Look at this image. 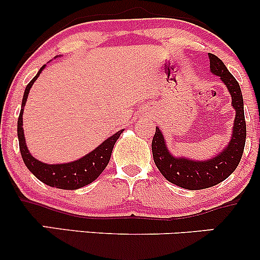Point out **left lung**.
<instances>
[{"label": "left lung", "mask_w": 260, "mask_h": 260, "mask_svg": "<svg viewBox=\"0 0 260 260\" xmlns=\"http://www.w3.org/2000/svg\"><path fill=\"white\" fill-rule=\"evenodd\" d=\"M211 72L219 76L228 86L232 96V106L236 110L234 133L228 148L208 161H192L183 157H174L166 149L165 140L156 128L151 142L154 162L164 177L176 186L189 190L213 187L229 177L240 164L246 144V120H244L243 98L236 78L217 56L209 53Z\"/></svg>", "instance_id": "8db88e82"}]
</instances>
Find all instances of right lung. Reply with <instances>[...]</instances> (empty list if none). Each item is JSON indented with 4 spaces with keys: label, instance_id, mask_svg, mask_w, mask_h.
I'll return each mask as SVG.
<instances>
[{
    "label": "right lung",
    "instance_id": "right-lung-1",
    "mask_svg": "<svg viewBox=\"0 0 260 260\" xmlns=\"http://www.w3.org/2000/svg\"><path fill=\"white\" fill-rule=\"evenodd\" d=\"M44 67L45 66L40 68L37 76L26 85L24 96H23L22 109H20L19 117H18L17 128L18 140H19V150L26 168L29 169V171L38 180L43 182V183L47 184L50 187L61 188V189H78V188L84 187L86 184L91 183L92 181L96 180L101 172L105 170L110 161V157H111L113 145H115L116 140L118 139L120 134L123 132V129L118 131L117 133L113 134L109 139H106L103 144L99 145L95 150H92L91 153L85 155L82 159L73 161V162L58 164V165H47V164H44L41 161L34 159L29 154L28 148L25 145L24 134H23V109H24L29 90H30L31 85L34 84L38 77L40 76Z\"/></svg>",
    "mask_w": 260,
    "mask_h": 260
}]
</instances>
